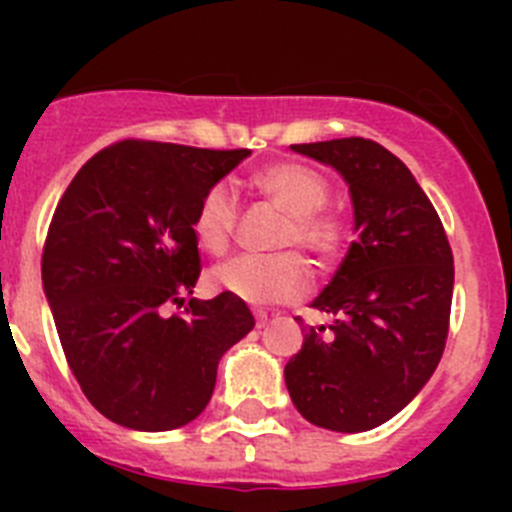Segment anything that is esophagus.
<instances>
[{"label": "esophagus", "instance_id": "esophagus-1", "mask_svg": "<svg viewBox=\"0 0 512 512\" xmlns=\"http://www.w3.org/2000/svg\"><path fill=\"white\" fill-rule=\"evenodd\" d=\"M253 315H256V325H259V328H264V325L269 323V315H266V310H253Z\"/></svg>", "mask_w": 512, "mask_h": 512}]
</instances>
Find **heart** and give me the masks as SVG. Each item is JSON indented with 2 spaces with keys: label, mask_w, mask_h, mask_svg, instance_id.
<instances>
[{
  "label": "heart",
  "mask_w": 512,
  "mask_h": 512,
  "mask_svg": "<svg viewBox=\"0 0 512 512\" xmlns=\"http://www.w3.org/2000/svg\"><path fill=\"white\" fill-rule=\"evenodd\" d=\"M253 189L287 215L279 248H302L320 269L341 259L348 241L343 217L328 210L330 184L318 169L302 161H279L251 176ZM238 205L223 182L202 192L194 207V238L212 256H223L233 243ZM212 287L248 302H295L310 289V269L295 251L277 256H238L210 271Z\"/></svg>",
  "instance_id": "obj_1"
}]
</instances>
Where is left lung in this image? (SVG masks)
<instances>
[{"label":"left lung","instance_id":"left-lung-1","mask_svg":"<svg viewBox=\"0 0 512 512\" xmlns=\"http://www.w3.org/2000/svg\"><path fill=\"white\" fill-rule=\"evenodd\" d=\"M292 148L341 171L354 200L356 241L312 302L336 318L330 333L307 325L284 382L312 425L372 431L436 372L449 336L454 253L436 207L395 153L369 138Z\"/></svg>","mask_w":512,"mask_h":512}]
</instances>
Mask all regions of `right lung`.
<instances>
[{
  "instance_id": "1",
  "label": "right lung",
  "mask_w": 512,
  "mask_h": 512,
  "mask_svg": "<svg viewBox=\"0 0 512 512\" xmlns=\"http://www.w3.org/2000/svg\"><path fill=\"white\" fill-rule=\"evenodd\" d=\"M248 153L117 140L58 200L43 287L69 369L112 423L187 425L210 402L220 356L256 325L228 292L184 302L202 271L194 207ZM169 304L180 312L169 316Z\"/></svg>"
}]
</instances>
